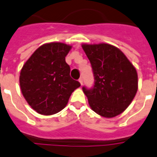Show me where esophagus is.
Listing matches in <instances>:
<instances>
[{"label":"esophagus","mask_w":157,"mask_h":157,"mask_svg":"<svg viewBox=\"0 0 157 157\" xmlns=\"http://www.w3.org/2000/svg\"><path fill=\"white\" fill-rule=\"evenodd\" d=\"M79 82H80L81 86H82V84H83V79H82V78L79 79Z\"/></svg>","instance_id":"obj_1"}]
</instances>
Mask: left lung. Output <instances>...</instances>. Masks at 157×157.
Segmentation results:
<instances>
[{
  "label": "left lung",
  "instance_id": "8db88e82",
  "mask_svg": "<svg viewBox=\"0 0 157 157\" xmlns=\"http://www.w3.org/2000/svg\"><path fill=\"white\" fill-rule=\"evenodd\" d=\"M90 62L94 85L82 87L94 112L111 118L122 113L138 90V74L118 48L108 44L82 45Z\"/></svg>",
  "mask_w": 157,
  "mask_h": 157
}]
</instances>
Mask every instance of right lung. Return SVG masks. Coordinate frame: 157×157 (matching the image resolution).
I'll use <instances>...</instances> for the list:
<instances>
[{"mask_svg":"<svg viewBox=\"0 0 157 157\" xmlns=\"http://www.w3.org/2000/svg\"><path fill=\"white\" fill-rule=\"evenodd\" d=\"M71 45L52 42L41 45L21 70L19 84L23 97L32 108L49 116L66 107L71 93L81 86L70 76L65 57Z\"/></svg>","mask_w":157,"mask_h":157,"instance_id":"1","label":"right lung"}]
</instances>
